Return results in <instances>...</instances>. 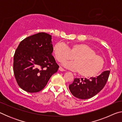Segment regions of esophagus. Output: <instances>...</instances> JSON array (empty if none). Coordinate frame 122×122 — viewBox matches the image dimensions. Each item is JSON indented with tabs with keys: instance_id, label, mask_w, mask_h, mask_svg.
Here are the masks:
<instances>
[{
	"instance_id": "obj_1",
	"label": "esophagus",
	"mask_w": 122,
	"mask_h": 122,
	"mask_svg": "<svg viewBox=\"0 0 122 122\" xmlns=\"http://www.w3.org/2000/svg\"><path fill=\"white\" fill-rule=\"evenodd\" d=\"M59 69L60 71H66L65 69H63V68H62L61 67H60Z\"/></svg>"
}]
</instances>
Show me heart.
Here are the masks:
<instances>
[{"label": "heart", "mask_w": 122, "mask_h": 122, "mask_svg": "<svg viewBox=\"0 0 122 122\" xmlns=\"http://www.w3.org/2000/svg\"><path fill=\"white\" fill-rule=\"evenodd\" d=\"M55 57L60 62L73 59L75 61L66 62V67L75 71L83 77H90L102 71L105 61L102 56L97 55L96 51L88 45L75 44L68 47L63 42H57L53 47Z\"/></svg>", "instance_id": "1"}]
</instances>
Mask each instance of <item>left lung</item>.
Returning a JSON list of instances; mask_svg holds the SVG:
<instances>
[{"label": "left lung", "mask_w": 122, "mask_h": 122, "mask_svg": "<svg viewBox=\"0 0 122 122\" xmlns=\"http://www.w3.org/2000/svg\"><path fill=\"white\" fill-rule=\"evenodd\" d=\"M110 71H103L97 77L90 79H74L73 83L69 86V89L74 96L82 100L90 98L96 95L102 90L108 81Z\"/></svg>", "instance_id": "left-lung-1"}]
</instances>
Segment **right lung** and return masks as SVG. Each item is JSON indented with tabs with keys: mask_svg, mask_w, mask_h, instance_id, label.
Instances as JSON below:
<instances>
[{
	"mask_svg": "<svg viewBox=\"0 0 122 122\" xmlns=\"http://www.w3.org/2000/svg\"><path fill=\"white\" fill-rule=\"evenodd\" d=\"M51 36L41 32L22 40L13 58V71L16 82L28 92L42 90L59 66L52 55Z\"/></svg>",
	"mask_w": 122,
	"mask_h": 122,
	"instance_id": "obj_1",
	"label": "right lung"
}]
</instances>
